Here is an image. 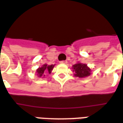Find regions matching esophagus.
Returning <instances> with one entry per match:
<instances>
[{"label":"esophagus","mask_w":123,"mask_h":123,"mask_svg":"<svg viewBox=\"0 0 123 123\" xmlns=\"http://www.w3.org/2000/svg\"><path fill=\"white\" fill-rule=\"evenodd\" d=\"M61 64H67V61H62L60 62Z\"/></svg>","instance_id":"esophagus-1"}]
</instances>
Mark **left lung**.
<instances>
[{
  "mask_svg": "<svg viewBox=\"0 0 123 123\" xmlns=\"http://www.w3.org/2000/svg\"><path fill=\"white\" fill-rule=\"evenodd\" d=\"M73 71L74 73V76L79 78H85L88 76L91 73V70L90 68L87 67V64L80 62L74 64L73 66Z\"/></svg>",
  "mask_w": 123,
  "mask_h": 123,
  "instance_id": "left-lung-1",
  "label": "left lung"
}]
</instances>
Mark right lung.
I'll use <instances>...</instances> for the list:
<instances>
[{
    "label": "right lung",
    "instance_id": "right-lung-1",
    "mask_svg": "<svg viewBox=\"0 0 123 123\" xmlns=\"http://www.w3.org/2000/svg\"><path fill=\"white\" fill-rule=\"evenodd\" d=\"M55 64H51V65H47V64H43L41 67H39L37 70V73L38 77H44L45 73H50L51 71L53 70V68Z\"/></svg>",
    "mask_w": 123,
    "mask_h": 123
}]
</instances>
